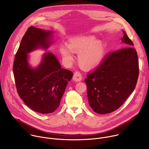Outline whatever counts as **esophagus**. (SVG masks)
<instances>
[{"instance_id":"34e87169","label":"esophagus","mask_w":149,"mask_h":149,"mask_svg":"<svg viewBox=\"0 0 149 149\" xmlns=\"http://www.w3.org/2000/svg\"><path fill=\"white\" fill-rule=\"evenodd\" d=\"M82 75L79 72H75L73 76V81L75 82H79L82 80Z\"/></svg>"}]
</instances>
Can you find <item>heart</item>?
<instances>
[{
  "label": "heart",
  "mask_w": 149,
  "mask_h": 149,
  "mask_svg": "<svg viewBox=\"0 0 149 149\" xmlns=\"http://www.w3.org/2000/svg\"><path fill=\"white\" fill-rule=\"evenodd\" d=\"M67 46H60L59 51L63 60L68 63L74 61L72 53L78 54L79 65L85 69L90 70L98 65L103 59L105 47L101 40L91 35H79L68 40Z\"/></svg>",
  "instance_id": "1"
}]
</instances>
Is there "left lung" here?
Returning <instances> with one entry per match:
<instances>
[{"instance_id": "1", "label": "left lung", "mask_w": 149, "mask_h": 149, "mask_svg": "<svg viewBox=\"0 0 149 149\" xmlns=\"http://www.w3.org/2000/svg\"><path fill=\"white\" fill-rule=\"evenodd\" d=\"M123 47L110 53L100 67L85 79L89 105L98 114L117 110L133 92L139 69L134 44L123 31Z\"/></svg>"}]
</instances>
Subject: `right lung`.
Instances as JSON below:
<instances>
[{"instance_id":"add662e5","label":"right lung","mask_w":149,"mask_h":149,"mask_svg":"<svg viewBox=\"0 0 149 149\" xmlns=\"http://www.w3.org/2000/svg\"><path fill=\"white\" fill-rule=\"evenodd\" d=\"M54 32L31 26L21 40L15 55L13 71L19 97L31 110L42 114L53 113L71 81L73 73L61 68L56 56L46 52L39 64L33 67L29 53L38 49L47 51L53 44Z\"/></svg>"}]
</instances>
